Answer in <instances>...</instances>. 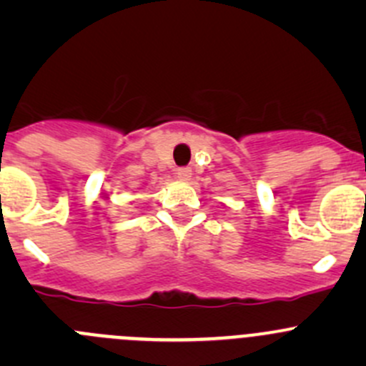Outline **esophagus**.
<instances>
[{
    "label": "esophagus",
    "mask_w": 366,
    "mask_h": 366,
    "mask_svg": "<svg viewBox=\"0 0 366 366\" xmlns=\"http://www.w3.org/2000/svg\"><path fill=\"white\" fill-rule=\"evenodd\" d=\"M191 169L189 168H179L177 169V179L182 180V182H187V180H191Z\"/></svg>",
    "instance_id": "esophagus-1"
}]
</instances>
